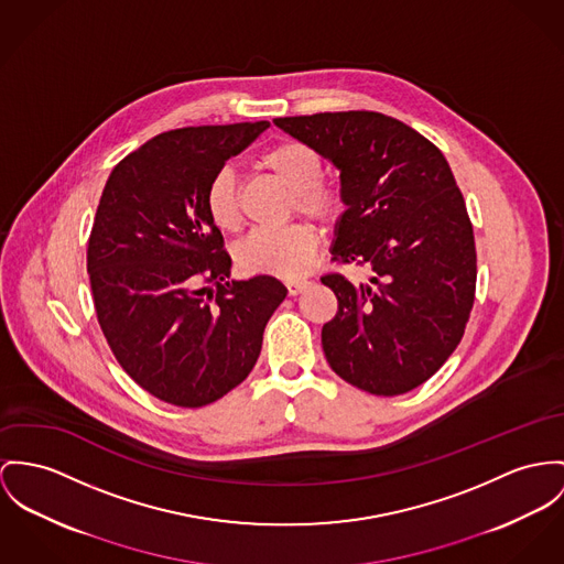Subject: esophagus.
<instances>
[{
    "mask_svg": "<svg viewBox=\"0 0 564 564\" xmlns=\"http://www.w3.org/2000/svg\"><path fill=\"white\" fill-rule=\"evenodd\" d=\"M306 285H308V281H301V279L288 281V292H290V296H296V294H301L303 290H306Z\"/></svg>",
    "mask_w": 564,
    "mask_h": 564,
    "instance_id": "obj_1",
    "label": "esophagus"
}]
</instances>
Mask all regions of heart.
I'll list each match as a JSON object with an SVG mask.
<instances>
[{"label": "heart", "instance_id": "b5f03b06", "mask_svg": "<svg viewBox=\"0 0 564 564\" xmlns=\"http://www.w3.org/2000/svg\"><path fill=\"white\" fill-rule=\"evenodd\" d=\"M261 167L276 175L294 197V208L304 217L333 223L344 210V199L337 188L322 182L324 159L304 141H281L261 156ZM206 210L220 229L240 225L238 180L231 167H220L206 186ZM317 249L315 231L304 223L285 227L253 229L236 251L238 265L251 274H272L296 279L304 274Z\"/></svg>", "mask_w": 564, "mask_h": 564}]
</instances>
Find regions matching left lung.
I'll return each mask as SVG.
<instances>
[{"label":"left lung","mask_w":564,"mask_h":564,"mask_svg":"<svg viewBox=\"0 0 564 564\" xmlns=\"http://www.w3.org/2000/svg\"><path fill=\"white\" fill-rule=\"evenodd\" d=\"M341 180L346 213L333 260L371 270L369 283L326 274L337 315L322 328L333 371L371 394L427 382L459 346L477 288V249L462 191L421 132L376 111L276 118Z\"/></svg>","instance_id":"obj_1"}]
</instances>
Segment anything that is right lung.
Listing matches in <instances>:
<instances>
[{
    "mask_svg": "<svg viewBox=\"0 0 564 564\" xmlns=\"http://www.w3.org/2000/svg\"><path fill=\"white\" fill-rule=\"evenodd\" d=\"M268 127L161 132L105 184L87 245L98 324L122 369L165 403L202 408L236 389L288 296L270 274L227 281L231 258L206 210L210 177Z\"/></svg>",
    "mask_w": 564,
    "mask_h": 564,
    "instance_id": "obj_1",
    "label": "right lung"
}]
</instances>
